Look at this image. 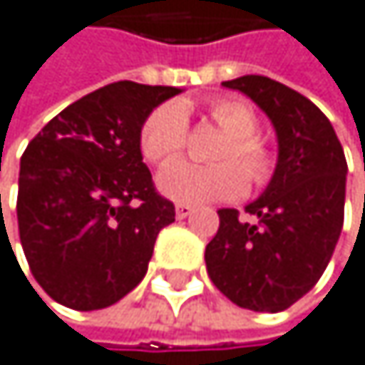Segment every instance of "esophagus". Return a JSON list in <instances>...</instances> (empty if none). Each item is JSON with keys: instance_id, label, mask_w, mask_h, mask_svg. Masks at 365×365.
I'll list each match as a JSON object with an SVG mask.
<instances>
[{"instance_id": "obj_1", "label": "esophagus", "mask_w": 365, "mask_h": 365, "mask_svg": "<svg viewBox=\"0 0 365 365\" xmlns=\"http://www.w3.org/2000/svg\"><path fill=\"white\" fill-rule=\"evenodd\" d=\"M193 213V209L189 207V205H176V217L178 220H185V217H189Z\"/></svg>"}]
</instances>
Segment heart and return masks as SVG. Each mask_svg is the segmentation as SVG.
Here are the masks:
<instances>
[{"mask_svg":"<svg viewBox=\"0 0 365 365\" xmlns=\"http://www.w3.org/2000/svg\"><path fill=\"white\" fill-rule=\"evenodd\" d=\"M209 117L226 135L213 160L220 165L202 168L174 163L158 176V189L182 205L226 202L240 197L248 180L265 187L277 172V154L259 137V117L242 100L220 98L209 104ZM189 143V117L180 102L156 106L139 133L141 154L152 165L176 160Z\"/></svg>","mask_w":365,"mask_h":365,"instance_id":"b5f03b06","label":"heart"}]
</instances>
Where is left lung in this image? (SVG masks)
<instances>
[{"instance_id":"left-lung-1","label":"left lung","mask_w":365,"mask_h":365,"mask_svg":"<svg viewBox=\"0 0 365 365\" xmlns=\"http://www.w3.org/2000/svg\"><path fill=\"white\" fill-rule=\"evenodd\" d=\"M257 102L279 137L274 178L259 200L220 209L205 261L213 285L250 312H285L327 269L344 224L346 158L327 115L298 91L265 78L226 80Z\"/></svg>"}]
</instances>
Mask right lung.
Listing matches in <instances>:
<instances>
[{
    "label": "right lung",
    "instance_id": "right-lung-1",
    "mask_svg": "<svg viewBox=\"0 0 365 365\" xmlns=\"http://www.w3.org/2000/svg\"><path fill=\"white\" fill-rule=\"evenodd\" d=\"M176 86L106 84L61 110L21 156L16 220L32 277L56 302L93 312L145 277L156 235L174 222L145 168L139 133Z\"/></svg>",
    "mask_w": 365,
    "mask_h": 365
}]
</instances>
